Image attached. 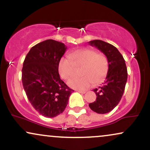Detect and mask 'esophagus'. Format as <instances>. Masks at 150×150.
I'll list each match as a JSON object with an SVG mask.
<instances>
[{
    "instance_id": "obj_1",
    "label": "esophagus",
    "mask_w": 150,
    "mask_h": 150,
    "mask_svg": "<svg viewBox=\"0 0 150 150\" xmlns=\"http://www.w3.org/2000/svg\"><path fill=\"white\" fill-rule=\"evenodd\" d=\"M77 91L79 93H80V94H85L86 93V92H85V91H81V90H77Z\"/></svg>"
}]
</instances>
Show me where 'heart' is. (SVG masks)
<instances>
[{"instance_id":"heart-1","label":"heart","mask_w":150,"mask_h":150,"mask_svg":"<svg viewBox=\"0 0 150 150\" xmlns=\"http://www.w3.org/2000/svg\"><path fill=\"white\" fill-rule=\"evenodd\" d=\"M69 57H62L58 63L60 76L67 80L74 72V65H82L80 77H73L68 81L71 88L86 90L93 84H99L104 80L108 70V61L102 53L92 49H82L70 53Z\"/></svg>"}]
</instances>
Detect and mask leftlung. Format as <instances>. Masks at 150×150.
<instances>
[{"label": "left lung", "instance_id": "8db88e82", "mask_svg": "<svg viewBox=\"0 0 150 150\" xmlns=\"http://www.w3.org/2000/svg\"><path fill=\"white\" fill-rule=\"evenodd\" d=\"M88 43L106 55L108 61L106 80L99 89H93L97 99L89 104L93 111L104 114L112 111L121 99L128 78L126 65L121 53L114 46L101 40H93Z\"/></svg>", "mask_w": 150, "mask_h": 150}]
</instances>
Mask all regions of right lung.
Returning a JSON list of instances; mask_svg holds the SVG:
<instances>
[{"label":"right lung","mask_w":150,"mask_h":150,"mask_svg":"<svg viewBox=\"0 0 150 150\" xmlns=\"http://www.w3.org/2000/svg\"><path fill=\"white\" fill-rule=\"evenodd\" d=\"M67 46L48 39L34 46L26 56L22 81L27 97L42 116L53 118L64 111L73 89L60 78L58 63Z\"/></svg>","instance_id":"add662e5"}]
</instances>
